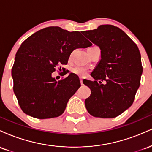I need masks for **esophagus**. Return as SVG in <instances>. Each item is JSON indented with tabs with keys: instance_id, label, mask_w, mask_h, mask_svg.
Instances as JSON below:
<instances>
[{
	"instance_id": "esophagus-1",
	"label": "esophagus",
	"mask_w": 152,
	"mask_h": 152,
	"mask_svg": "<svg viewBox=\"0 0 152 152\" xmlns=\"http://www.w3.org/2000/svg\"><path fill=\"white\" fill-rule=\"evenodd\" d=\"M80 82H81V84L83 85V78H80Z\"/></svg>"
}]
</instances>
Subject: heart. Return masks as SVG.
<instances>
[{
    "label": "heart",
    "instance_id": "heart-1",
    "mask_svg": "<svg viewBox=\"0 0 152 152\" xmlns=\"http://www.w3.org/2000/svg\"><path fill=\"white\" fill-rule=\"evenodd\" d=\"M73 72L80 76H85L87 74V69L83 66H76L73 69Z\"/></svg>",
    "mask_w": 152,
    "mask_h": 152
}]
</instances>
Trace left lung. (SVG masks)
<instances>
[{"label":"left lung","mask_w":152,"mask_h":152,"mask_svg":"<svg viewBox=\"0 0 152 152\" xmlns=\"http://www.w3.org/2000/svg\"><path fill=\"white\" fill-rule=\"evenodd\" d=\"M83 34L100 48L102 56L91 74L94 81H83L91 89L85 106L95 117H116L132 105L140 86V52L136 43L114 26L102 25Z\"/></svg>","instance_id":"obj_1"}]
</instances>
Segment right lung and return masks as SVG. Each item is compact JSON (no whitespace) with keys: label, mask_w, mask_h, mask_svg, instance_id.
Returning <instances> with one entry per match:
<instances>
[{"label":"right lung","mask_w":152,"mask_h":152,"mask_svg":"<svg viewBox=\"0 0 152 152\" xmlns=\"http://www.w3.org/2000/svg\"><path fill=\"white\" fill-rule=\"evenodd\" d=\"M91 45L78 31L58 26L45 28L26 39L11 71L13 91L22 111L39 119L61 116L81 83L76 74L56 81L51 74L67 64L73 50Z\"/></svg>","instance_id":"1"}]
</instances>
